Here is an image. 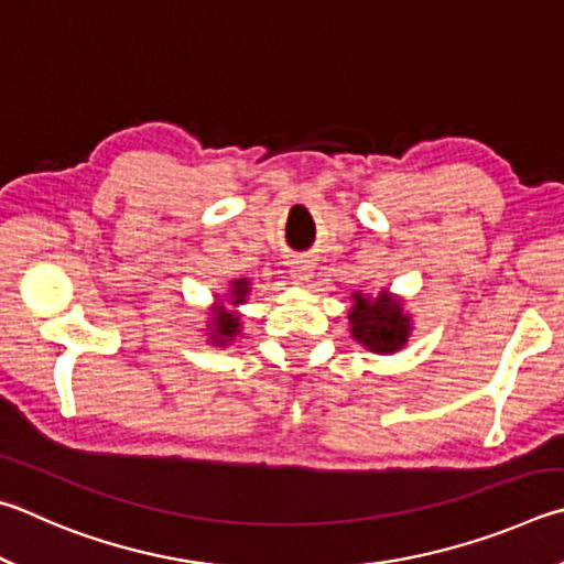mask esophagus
Wrapping results in <instances>:
<instances>
[{"instance_id":"1","label":"esophagus","mask_w":564,"mask_h":564,"mask_svg":"<svg viewBox=\"0 0 564 564\" xmlns=\"http://www.w3.org/2000/svg\"><path fill=\"white\" fill-rule=\"evenodd\" d=\"M290 276L294 280V284L312 282V276H314L312 260H304V257H300V260H292L290 262Z\"/></svg>"}]
</instances>
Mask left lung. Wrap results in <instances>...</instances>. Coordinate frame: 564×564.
<instances>
[{"mask_svg":"<svg viewBox=\"0 0 564 564\" xmlns=\"http://www.w3.org/2000/svg\"><path fill=\"white\" fill-rule=\"evenodd\" d=\"M357 304L349 312L351 334L364 347L379 354H389L403 347L409 339V317L401 314V304L381 294L377 302L357 294Z\"/></svg>","mask_w":564,"mask_h":564,"instance_id":"8db88e82","label":"left lung"}]
</instances>
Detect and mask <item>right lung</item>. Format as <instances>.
Listing matches in <instances>:
<instances>
[{"label":"right lung","instance_id":"right-lung-1","mask_svg":"<svg viewBox=\"0 0 564 564\" xmlns=\"http://www.w3.org/2000/svg\"><path fill=\"white\" fill-rule=\"evenodd\" d=\"M247 292H250V288H247L245 280H242V282H235V288H232V302H235V304L242 302ZM213 322H215V324H213L215 329H210V332H213L210 339H215L217 344L230 341V337H235V334H237V327H240V324H237L235 314L225 312V310H217Z\"/></svg>","mask_w":564,"mask_h":564}]
</instances>
